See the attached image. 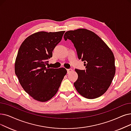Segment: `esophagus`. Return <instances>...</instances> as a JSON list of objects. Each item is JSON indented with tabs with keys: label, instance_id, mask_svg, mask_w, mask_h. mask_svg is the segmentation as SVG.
<instances>
[{
	"label": "esophagus",
	"instance_id": "34e87169",
	"mask_svg": "<svg viewBox=\"0 0 131 131\" xmlns=\"http://www.w3.org/2000/svg\"><path fill=\"white\" fill-rule=\"evenodd\" d=\"M73 70L72 69H67V74H70Z\"/></svg>",
	"mask_w": 131,
	"mask_h": 131
}]
</instances>
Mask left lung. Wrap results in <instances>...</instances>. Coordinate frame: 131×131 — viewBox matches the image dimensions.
I'll return each mask as SVG.
<instances>
[{
	"label": "left lung",
	"instance_id": "1",
	"mask_svg": "<svg viewBox=\"0 0 131 131\" xmlns=\"http://www.w3.org/2000/svg\"><path fill=\"white\" fill-rule=\"evenodd\" d=\"M64 38L72 41L78 58L84 61L86 67L84 70L75 69L78 78L74 86L78 92L88 99L104 94L115 74L112 51L98 35L86 29L67 31Z\"/></svg>",
	"mask_w": 131,
	"mask_h": 131
}]
</instances>
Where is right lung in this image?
Wrapping results in <instances>:
<instances>
[{
    "mask_svg": "<svg viewBox=\"0 0 131 131\" xmlns=\"http://www.w3.org/2000/svg\"><path fill=\"white\" fill-rule=\"evenodd\" d=\"M64 32H36L28 37L19 49L15 74L25 92L38 101L46 102L53 97L66 74L65 68L47 67Z\"/></svg>",
    "mask_w": 131,
    "mask_h": 131,
    "instance_id": "right-lung-1",
    "label": "right lung"
}]
</instances>
